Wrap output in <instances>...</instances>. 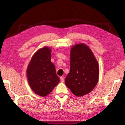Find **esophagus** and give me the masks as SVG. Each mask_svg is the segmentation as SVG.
Segmentation results:
<instances>
[{"label":"esophagus","instance_id":"esophagus-1","mask_svg":"<svg viewBox=\"0 0 125 125\" xmlns=\"http://www.w3.org/2000/svg\"><path fill=\"white\" fill-rule=\"evenodd\" d=\"M60 80L62 82H64V77H60Z\"/></svg>","mask_w":125,"mask_h":125}]
</instances>
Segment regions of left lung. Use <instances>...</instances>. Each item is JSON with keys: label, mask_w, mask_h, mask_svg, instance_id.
<instances>
[{"label": "left lung", "mask_w": 125, "mask_h": 125, "mask_svg": "<svg viewBox=\"0 0 125 125\" xmlns=\"http://www.w3.org/2000/svg\"><path fill=\"white\" fill-rule=\"evenodd\" d=\"M98 63L92 51L84 44L74 46L71 51L70 71L65 85L77 96L92 92L99 79Z\"/></svg>", "instance_id": "1"}]
</instances>
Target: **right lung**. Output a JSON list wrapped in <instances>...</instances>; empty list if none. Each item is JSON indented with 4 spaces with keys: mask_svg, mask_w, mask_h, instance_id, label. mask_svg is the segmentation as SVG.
<instances>
[{
    "mask_svg": "<svg viewBox=\"0 0 125 125\" xmlns=\"http://www.w3.org/2000/svg\"><path fill=\"white\" fill-rule=\"evenodd\" d=\"M51 49L45 47L38 50L31 58L27 69L30 86L36 94L48 95L60 82L56 68L51 62Z\"/></svg>",
    "mask_w": 125,
    "mask_h": 125,
    "instance_id": "1",
    "label": "right lung"
}]
</instances>
